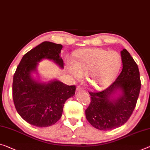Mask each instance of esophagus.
I'll return each instance as SVG.
<instances>
[{
  "instance_id": "esophagus-1",
  "label": "esophagus",
  "mask_w": 150,
  "mask_h": 150,
  "mask_svg": "<svg viewBox=\"0 0 150 150\" xmlns=\"http://www.w3.org/2000/svg\"><path fill=\"white\" fill-rule=\"evenodd\" d=\"M76 91H84V90L82 88L81 86H77V88H76Z\"/></svg>"
}]
</instances>
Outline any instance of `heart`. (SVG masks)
<instances>
[{"label": "heart", "mask_w": 150, "mask_h": 150, "mask_svg": "<svg viewBox=\"0 0 150 150\" xmlns=\"http://www.w3.org/2000/svg\"><path fill=\"white\" fill-rule=\"evenodd\" d=\"M120 54L100 48H86L76 53V60L69 59L67 71L76 78L86 74L87 82L94 89L104 90L116 78L121 68Z\"/></svg>", "instance_id": "obj_1"}]
</instances>
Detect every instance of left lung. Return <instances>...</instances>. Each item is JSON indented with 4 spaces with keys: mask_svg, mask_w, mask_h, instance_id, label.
I'll use <instances>...</instances> for the list:
<instances>
[{
    "mask_svg": "<svg viewBox=\"0 0 150 150\" xmlns=\"http://www.w3.org/2000/svg\"><path fill=\"white\" fill-rule=\"evenodd\" d=\"M123 69L116 80L104 91L89 92L91 103L86 119L99 130H112L125 124L134 110L141 88L139 68L127 50L121 52Z\"/></svg>",
    "mask_w": 150,
    "mask_h": 150,
    "instance_id": "1",
    "label": "left lung"
}]
</instances>
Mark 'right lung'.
Listing matches in <instances>:
<instances>
[{"instance_id":"right-lung-1","label":"right lung","mask_w":150,"mask_h":150,"mask_svg":"<svg viewBox=\"0 0 150 150\" xmlns=\"http://www.w3.org/2000/svg\"><path fill=\"white\" fill-rule=\"evenodd\" d=\"M61 44L43 41L22 57L13 76V98L15 109L27 123L46 127L61 118L64 103L75 94L76 86H68L56 79L41 82L32 76L38 74V63L43 59L52 60L61 68Z\"/></svg>"}]
</instances>
